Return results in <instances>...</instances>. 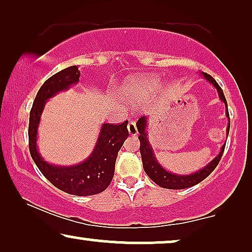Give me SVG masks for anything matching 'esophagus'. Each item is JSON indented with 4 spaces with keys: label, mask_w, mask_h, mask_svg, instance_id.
I'll return each mask as SVG.
<instances>
[{
    "label": "esophagus",
    "mask_w": 252,
    "mask_h": 252,
    "mask_svg": "<svg viewBox=\"0 0 252 252\" xmlns=\"http://www.w3.org/2000/svg\"><path fill=\"white\" fill-rule=\"evenodd\" d=\"M127 129H128V133L130 136H135L137 135V128H136V125L134 122H130L128 124V126H127Z\"/></svg>",
    "instance_id": "esophagus-1"
}]
</instances>
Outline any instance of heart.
<instances>
[{
    "instance_id": "obj_1",
    "label": "heart",
    "mask_w": 252,
    "mask_h": 252,
    "mask_svg": "<svg viewBox=\"0 0 252 252\" xmlns=\"http://www.w3.org/2000/svg\"><path fill=\"white\" fill-rule=\"evenodd\" d=\"M159 86V78L154 74L135 75L127 79L124 84L126 98L133 104L146 102Z\"/></svg>"
}]
</instances>
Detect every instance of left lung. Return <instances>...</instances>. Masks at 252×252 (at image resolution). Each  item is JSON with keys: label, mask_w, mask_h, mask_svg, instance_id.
<instances>
[{"label": "left lung", "mask_w": 252, "mask_h": 252, "mask_svg": "<svg viewBox=\"0 0 252 252\" xmlns=\"http://www.w3.org/2000/svg\"><path fill=\"white\" fill-rule=\"evenodd\" d=\"M201 75L216 88L220 101L223 102V104L226 106V117L228 118V126H227L226 133H227V136H228L230 123H229L228 108H227V102H226L225 95H223L222 93V89L220 88V86L217 84V81L211 77V75H209L208 73H204V72H201ZM148 124H149V118H148L147 116L141 117L136 123V127H137V130H139V135H140L139 136L140 153H141V157H142L144 172H146L148 177H149L155 184L159 186V187H163L166 189H185V188L192 187V186L197 185L201 181L204 180V179L208 177V175H210V173H211V172L217 167L220 158L222 156L226 143L222 144L221 148H220L219 154L217 155L211 161H209L204 167L199 168L198 171L194 172V173L179 174V173H173V172L171 171H167L166 168L161 166V164L157 159L156 155H155L154 148L151 146L149 141V136H148V130H147Z\"/></svg>", "instance_id": "8db88e82"}]
</instances>
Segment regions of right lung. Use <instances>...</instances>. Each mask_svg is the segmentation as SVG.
<instances>
[{
    "label": "right lung",
    "instance_id": "obj_1",
    "mask_svg": "<svg viewBox=\"0 0 252 252\" xmlns=\"http://www.w3.org/2000/svg\"><path fill=\"white\" fill-rule=\"evenodd\" d=\"M79 78L80 71L77 65H73L57 72L41 86L30 112V153L41 173L55 187L70 195L91 196L105 190L111 182L118 151L128 137V122L120 125L102 124L92 154L75 165L65 166L48 163L37 149V129L47 101L77 85Z\"/></svg>",
    "mask_w": 252,
    "mask_h": 252
}]
</instances>
